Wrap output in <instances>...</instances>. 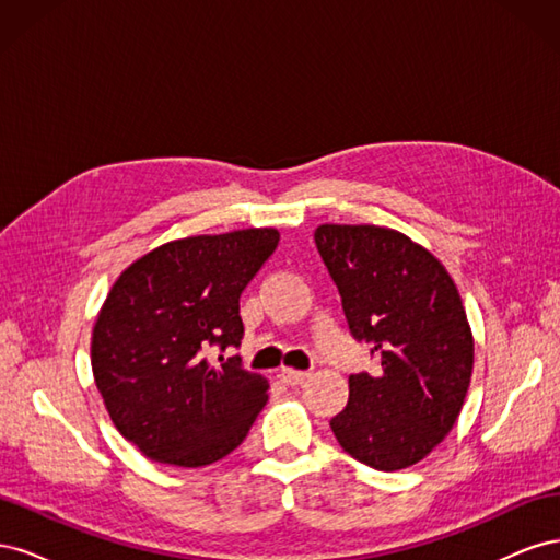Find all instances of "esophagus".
<instances>
[{
    "label": "esophagus",
    "instance_id": "1",
    "mask_svg": "<svg viewBox=\"0 0 560 560\" xmlns=\"http://www.w3.org/2000/svg\"><path fill=\"white\" fill-rule=\"evenodd\" d=\"M278 376L287 385H301L311 374H308V371H296V369H280Z\"/></svg>",
    "mask_w": 560,
    "mask_h": 560
}]
</instances>
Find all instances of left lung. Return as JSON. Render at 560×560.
<instances>
[{
	"instance_id": "obj_1",
	"label": "left lung",
	"mask_w": 560,
	"mask_h": 560,
	"mask_svg": "<svg viewBox=\"0 0 560 560\" xmlns=\"http://www.w3.org/2000/svg\"><path fill=\"white\" fill-rule=\"evenodd\" d=\"M315 245L343 301L348 327L378 371L352 374L338 444L381 471L420 463L453 430L474 369L463 299L434 254L383 226L322 224Z\"/></svg>"
}]
</instances>
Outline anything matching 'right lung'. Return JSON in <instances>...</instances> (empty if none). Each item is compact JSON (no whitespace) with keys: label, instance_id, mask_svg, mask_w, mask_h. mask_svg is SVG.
<instances>
[{"label":"right lung","instance_id":"right-lung-1","mask_svg":"<svg viewBox=\"0 0 560 560\" xmlns=\"http://www.w3.org/2000/svg\"><path fill=\"white\" fill-rule=\"evenodd\" d=\"M278 241L276 229L191 235L151 249L112 284L93 327V376L116 430L151 460H222L264 409V376L208 354L241 346V294Z\"/></svg>","mask_w":560,"mask_h":560}]
</instances>
